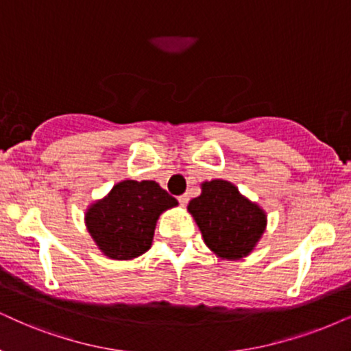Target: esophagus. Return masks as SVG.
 <instances>
[{"instance_id":"esophagus-1","label":"esophagus","mask_w":351,"mask_h":351,"mask_svg":"<svg viewBox=\"0 0 351 351\" xmlns=\"http://www.w3.org/2000/svg\"><path fill=\"white\" fill-rule=\"evenodd\" d=\"M188 201H189V197L186 196V194H183V196H180V197H178V202H180V206H181V207H184L186 204H188Z\"/></svg>"}]
</instances>
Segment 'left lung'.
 Wrapping results in <instances>:
<instances>
[{
	"label": "left lung",
	"mask_w": 351,
	"mask_h": 351,
	"mask_svg": "<svg viewBox=\"0 0 351 351\" xmlns=\"http://www.w3.org/2000/svg\"><path fill=\"white\" fill-rule=\"evenodd\" d=\"M204 243L217 257L239 261L256 250L267 228V214L227 180L201 183V194L188 204Z\"/></svg>",
	"instance_id": "left-lung-1"
}]
</instances>
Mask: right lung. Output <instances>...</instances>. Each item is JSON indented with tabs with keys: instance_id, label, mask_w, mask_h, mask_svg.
Returning <instances> with one entry per match:
<instances>
[{
	"instance_id": "obj_1",
	"label": "right lung",
	"mask_w": 351,
	"mask_h": 351,
	"mask_svg": "<svg viewBox=\"0 0 351 351\" xmlns=\"http://www.w3.org/2000/svg\"><path fill=\"white\" fill-rule=\"evenodd\" d=\"M178 206L158 183L123 180L84 214L87 233L108 259L132 261L150 250L158 217Z\"/></svg>"
}]
</instances>
